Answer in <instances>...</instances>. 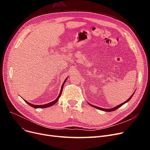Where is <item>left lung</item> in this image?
<instances>
[{
    "label": "left lung",
    "instance_id": "8db88e82",
    "mask_svg": "<svg viewBox=\"0 0 150 150\" xmlns=\"http://www.w3.org/2000/svg\"><path fill=\"white\" fill-rule=\"evenodd\" d=\"M135 93V91L134 92V93L132 94L131 95V96L127 100V101H125V102H123V103H122V104H120V105H118V106H116L115 107H114V108H110V109H105V108H100V107H98V106H94V105H91V103H88V104L90 105V106H92V107H93V108H97V109H100V110H101V111H106V112H112V111H115V110H116V109H117L118 108H120V106H122V105H123L124 104H125L126 103H128V102L131 99V98H132V97L133 96V95H134V93Z\"/></svg>",
    "mask_w": 150,
    "mask_h": 150
}]
</instances>
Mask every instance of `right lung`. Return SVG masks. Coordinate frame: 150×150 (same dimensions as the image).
<instances>
[{
  "label": "right lung",
  "instance_id": "obj_1",
  "mask_svg": "<svg viewBox=\"0 0 150 150\" xmlns=\"http://www.w3.org/2000/svg\"><path fill=\"white\" fill-rule=\"evenodd\" d=\"M67 78H68V77H67V78H66V79L64 80V83H63V84H62L61 88V91H60V92H59V94L58 97L56 98V100H54V101H53L50 102V103H47V104H45V105H33V104L30 103L29 102L27 101H26V100H25L24 99H23V100H24V101L26 102V103H27L28 105H30V106L33 107V108H48V107H50V106H53V105H54L55 103H57V101H58V99H59V98L60 97V96H61V95L62 91L63 86H64V84H65V83H66V80H67Z\"/></svg>",
  "mask_w": 150,
  "mask_h": 150
}]
</instances>
